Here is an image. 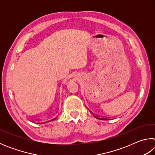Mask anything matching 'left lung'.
Wrapping results in <instances>:
<instances>
[{
	"mask_svg": "<svg viewBox=\"0 0 155 155\" xmlns=\"http://www.w3.org/2000/svg\"><path fill=\"white\" fill-rule=\"evenodd\" d=\"M91 112V111H90ZM94 117H96V118H98V119H101V120H108L107 118V117H101V116H99V115H95V114H94Z\"/></svg>",
	"mask_w": 155,
	"mask_h": 155,
	"instance_id": "left-lung-1",
	"label": "left lung"
}]
</instances>
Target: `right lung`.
Wrapping results in <instances>:
<instances>
[{"label":"right lung","mask_w":155,"mask_h":155,"mask_svg":"<svg viewBox=\"0 0 155 155\" xmlns=\"http://www.w3.org/2000/svg\"><path fill=\"white\" fill-rule=\"evenodd\" d=\"M57 116H55L54 117H52V118H51L49 119L48 120H47V121H45V122H38V123L37 124H42V123H44V122H49V121H52V120H54L56 118H57Z\"/></svg>","instance_id":"right-lung-1"}]
</instances>
